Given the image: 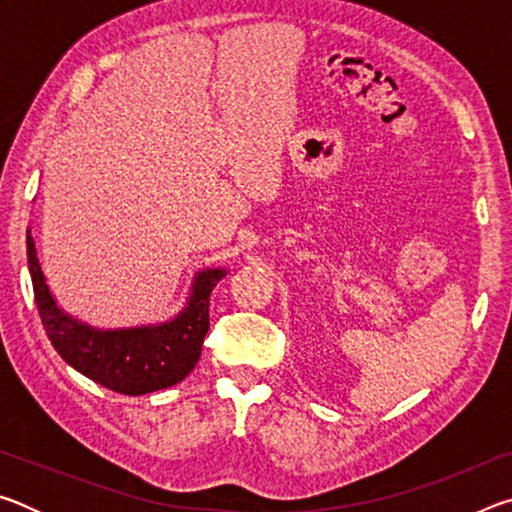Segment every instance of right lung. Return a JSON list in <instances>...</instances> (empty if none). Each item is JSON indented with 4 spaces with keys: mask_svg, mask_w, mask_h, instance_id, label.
Listing matches in <instances>:
<instances>
[{
    "mask_svg": "<svg viewBox=\"0 0 512 512\" xmlns=\"http://www.w3.org/2000/svg\"><path fill=\"white\" fill-rule=\"evenodd\" d=\"M27 257L33 296L49 341L81 375L121 395H144L183 381L201 359L210 329V293L225 277L223 268H207L196 275L187 307L169 323L94 329L56 305L31 232H27Z\"/></svg>",
    "mask_w": 512,
    "mask_h": 512,
    "instance_id": "1",
    "label": "right lung"
}]
</instances>
